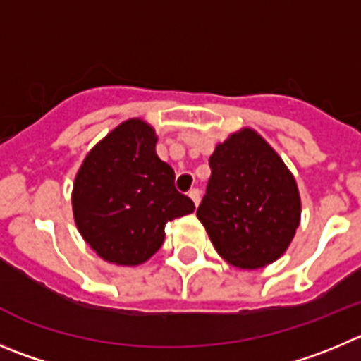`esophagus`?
<instances>
[{"mask_svg": "<svg viewBox=\"0 0 361 361\" xmlns=\"http://www.w3.org/2000/svg\"><path fill=\"white\" fill-rule=\"evenodd\" d=\"M188 196H190V200L194 201V204H200V201H201V192H200V188H192L190 192H188Z\"/></svg>", "mask_w": 361, "mask_h": 361, "instance_id": "1", "label": "esophagus"}]
</instances>
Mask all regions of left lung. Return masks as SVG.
<instances>
[{
  "label": "left lung",
  "instance_id": "left-lung-1",
  "mask_svg": "<svg viewBox=\"0 0 361 361\" xmlns=\"http://www.w3.org/2000/svg\"><path fill=\"white\" fill-rule=\"evenodd\" d=\"M210 169L197 219L219 255L240 269L278 260L301 217L298 185L287 165L245 128L215 147Z\"/></svg>",
  "mask_w": 361,
  "mask_h": 361
}]
</instances>
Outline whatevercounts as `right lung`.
<instances>
[{"instance_id": "obj_1", "label": "right lung", "mask_w": 361, "mask_h": 361, "mask_svg": "<svg viewBox=\"0 0 361 361\" xmlns=\"http://www.w3.org/2000/svg\"><path fill=\"white\" fill-rule=\"evenodd\" d=\"M154 130L124 121L87 154L73 188L74 221L103 260L139 265L164 244V228L194 212L174 187V171L158 158Z\"/></svg>"}]
</instances>
